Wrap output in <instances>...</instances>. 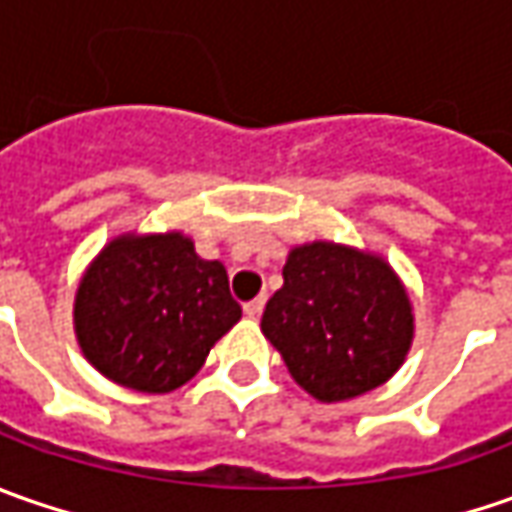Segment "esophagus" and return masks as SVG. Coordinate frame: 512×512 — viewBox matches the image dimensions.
Returning a JSON list of instances; mask_svg holds the SVG:
<instances>
[{
	"label": "esophagus",
	"instance_id": "34e87169",
	"mask_svg": "<svg viewBox=\"0 0 512 512\" xmlns=\"http://www.w3.org/2000/svg\"><path fill=\"white\" fill-rule=\"evenodd\" d=\"M265 296H256V299H253V302H247L245 305V313L247 316H250V319H259V316H262V310H265Z\"/></svg>",
	"mask_w": 512,
	"mask_h": 512
}]
</instances>
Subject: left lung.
Instances as JSON below:
<instances>
[{
	"label": "left lung",
	"mask_w": 512,
	"mask_h": 512,
	"mask_svg": "<svg viewBox=\"0 0 512 512\" xmlns=\"http://www.w3.org/2000/svg\"><path fill=\"white\" fill-rule=\"evenodd\" d=\"M262 333L290 376L319 402L376 390L413 342V305L382 256L333 242L293 247Z\"/></svg>",
	"instance_id": "8db88e82"
}]
</instances>
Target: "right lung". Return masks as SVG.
I'll return each mask as SVG.
<instances>
[{"mask_svg": "<svg viewBox=\"0 0 512 512\" xmlns=\"http://www.w3.org/2000/svg\"><path fill=\"white\" fill-rule=\"evenodd\" d=\"M239 319L225 265L199 259L182 233L116 236L85 270L73 305L85 359L139 393L190 382Z\"/></svg>", "mask_w": 512, "mask_h": 512, "instance_id": "right-lung-1", "label": "right lung"}]
</instances>
